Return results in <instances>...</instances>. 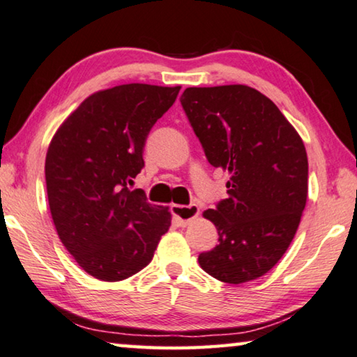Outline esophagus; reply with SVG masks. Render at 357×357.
Listing matches in <instances>:
<instances>
[{"mask_svg":"<svg viewBox=\"0 0 357 357\" xmlns=\"http://www.w3.org/2000/svg\"><path fill=\"white\" fill-rule=\"evenodd\" d=\"M173 214L176 215L179 220V225H189V223L197 219L198 214H200V209H198L197 204H189V206H179V204H174L173 206Z\"/></svg>","mask_w":357,"mask_h":357,"instance_id":"obj_1","label":"esophagus"}]
</instances>
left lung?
Instances as JSON below:
<instances>
[{"label": "left lung", "mask_w": 357, "mask_h": 357, "mask_svg": "<svg viewBox=\"0 0 357 357\" xmlns=\"http://www.w3.org/2000/svg\"><path fill=\"white\" fill-rule=\"evenodd\" d=\"M181 105L209 164L229 173L228 198L203 213L219 244L198 263L220 282L255 280L299 227L309 178L304 143L274 102L245 84L187 88Z\"/></svg>", "instance_id": "left-lung-1"}]
</instances>
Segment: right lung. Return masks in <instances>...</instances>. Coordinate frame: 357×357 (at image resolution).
<instances>
[{
	"mask_svg": "<svg viewBox=\"0 0 357 357\" xmlns=\"http://www.w3.org/2000/svg\"><path fill=\"white\" fill-rule=\"evenodd\" d=\"M181 86L129 83L94 93L64 121L45 157L58 236L83 271L118 282L151 263L172 225L164 206L129 184L144 167L149 130Z\"/></svg>",
	"mask_w": 357,
	"mask_h": 357,
	"instance_id": "add662e5",
	"label": "right lung"
}]
</instances>
